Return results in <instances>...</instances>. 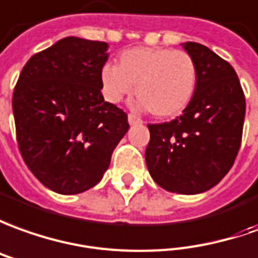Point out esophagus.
<instances>
[{
	"mask_svg": "<svg viewBox=\"0 0 258 258\" xmlns=\"http://www.w3.org/2000/svg\"><path fill=\"white\" fill-rule=\"evenodd\" d=\"M127 122H129V125H132V126L133 125H142V123H143V120H142V119H139L138 116H135V115H132V113L127 116Z\"/></svg>",
	"mask_w": 258,
	"mask_h": 258,
	"instance_id": "1",
	"label": "esophagus"
}]
</instances>
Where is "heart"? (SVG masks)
I'll use <instances>...</instances> for the list:
<instances>
[{"label": "heart", "instance_id": "b5f03b06", "mask_svg": "<svg viewBox=\"0 0 258 258\" xmlns=\"http://www.w3.org/2000/svg\"><path fill=\"white\" fill-rule=\"evenodd\" d=\"M198 70L194 58L167 47H135L119 56L118 66L105 64L101 83L105 98L116 104L136 85L139 108L156 118H173L191 104Z\"/></svg>", "mask_w": 258, "mask_h": 258}]
</instances>
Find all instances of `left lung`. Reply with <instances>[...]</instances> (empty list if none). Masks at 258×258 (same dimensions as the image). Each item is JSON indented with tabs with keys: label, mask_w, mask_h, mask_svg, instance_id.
Masks as SVG:
<instances>
[{
	"label": "left lung",
	"mask_w": 258,
	"mask_h": 258,
	"mask_svg": "<svg viewBox=\"0 0 258 258\" xmlns=\"http://www.w3.org/2000/svg\"><path fill=\"white\" fill-rule=\"evenodd\" d=\"M198 81L191 104L171 122L149 123L146 164L166 191L205 192L229 173L239 153L246 99L234 69L207 46L182 43Z\"/></svg>",
	"instance_id": "8db88e82"
}]
</instances>
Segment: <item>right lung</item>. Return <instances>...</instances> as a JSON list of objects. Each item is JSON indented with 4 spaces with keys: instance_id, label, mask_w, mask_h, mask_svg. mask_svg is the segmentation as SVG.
Listing matches in <instances>:
<instances>
[{
    "instance_id": "add662e5",
    "label": "right lung",
    "mask_w": 258,
    "mask_h": 258,
    "mask_svg": "<svg viewBox=\"0 0 258 258\" xmlns=\"http://www.w3.org/2000/svg\"><path fill=\"white\" fill-rule=\"evenodd\" d=\"M108 43L69 36L33 54L12 95L19 152L44 186L74 195L97 185L129 129L102 97Z\"/></svg>"
}]
</instances>
